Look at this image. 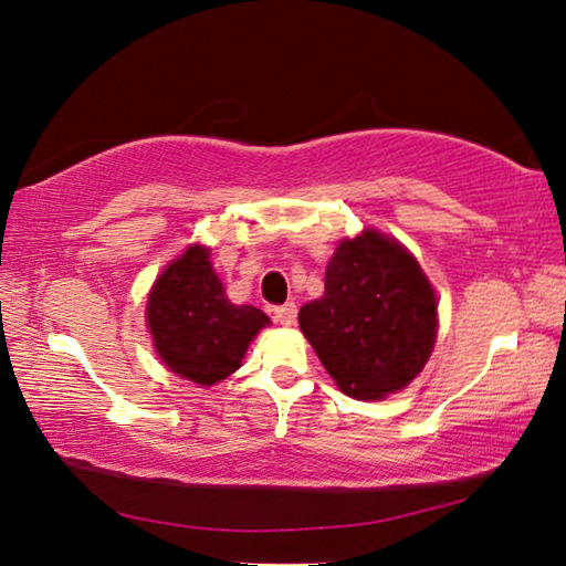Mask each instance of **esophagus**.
Returning <instances> with one entry per match:
<instances>
[{"mask_svg":"<svg viewBox=\"0 0 566 566\" xmlns=\"http://www.w3.org/2000/svg\"><path fill=\"white\" fill-rule=\"evenodd\" d=\"M272 316H274V322H276V324H282V326H292V324L296 322V306H294L292 302H286V304H282V306H274V310H272Z\"/></svg>","mask_w":566,"mask_h":566,"instance_id":"1","label":"esophagus"}]
</instances>
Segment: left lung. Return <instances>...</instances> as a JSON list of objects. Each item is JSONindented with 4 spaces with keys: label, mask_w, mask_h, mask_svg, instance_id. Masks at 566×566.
<instances>
[{
    "label": "left lung",
    "mask_w": 566,
    "mask_h": 566,
    "mask_svg": "<svg viewBox=\"0 0 566 566\" xmlns=\"http://www.w3.org/2000/svg\"><path fill=\"white\" fill-rule=\"evenodd\" d=\"M300 326L346 396L381 400L423 371L436 346L438 300L403 244L364 230L338 242L324 296L302 306Z\"/></svg>",
    "instance_id": "1"
}]
</instances>
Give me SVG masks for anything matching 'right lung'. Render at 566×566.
<instances>
[{"mask_svg":"<svg viewBox=\"0 0 566 566\" xmlns=\"http://www.w3.org/2000/svg\"><path fill=\"white\" fill-rule=\"evenodd\" d=\"M146 322L153 346L172 374L214 386L242 366L270 316L250 304H232L212 270L210 250L190 244L153 284Z\"/></svg>","mask_w":566,"mask_h":566,"instance_id":"obj_1","label":"right lung"}]
</instances>
